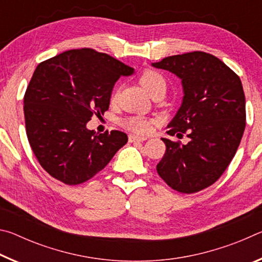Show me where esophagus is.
<instances>
[{
	"label": "esophagus",
	"instance_id": "esophagus-1",
	"mask_svg": "<svg viewBox=\"0 0 262 262\" xmlns=\"http://www.w3.org/2000/svg\"><path fill=\"white\" fill-rule=\"evenodd\" d=\"M145 140H147V137L137 136V135H133V134H130L129 137H128V141H129L130 143H133V142H143Z\"/></svg>",
	"mask_w": 262,
	"mask_h": 262
}]
</instances>
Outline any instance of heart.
Masks as SVG:
<instances>
[{"label":"heart","instance_id":"1","mask_svg":"<svg viewBox=\"0 0 262 262\" xmlns=\"http://www.w3.org/2000/svg\"><path fill=\"white\" fill-rule=\"evenodd\" d=\"M140 83L149 94L155 88H157L161 84H165V79L161 74L154 70H145L140 76ZM121 125L132 132L139 133V134H145L151 129V120L142 115H133L123 119Z\"/></svg>","mask_w":262,"mask_h":262}]
</instances>
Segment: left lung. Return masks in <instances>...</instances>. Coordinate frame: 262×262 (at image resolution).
<instances>
[{"label": "left lung", "instance_id": "1", "mask_svg": "<svg viewBox=\"0 0 262 262\" xmlns=\"http://www.w3.org/2000/svg\"><path fill=\"white\" fill-rule=\"evenodd\" d=\"M181 79L183 101L167 125V134L189 142L162 139L166 151L157 164L161 178L180 193L209 187L227 170L245 129L241 78L224 62L205 52L164 57L151 63Z\"/></svg>", "mask_w": 262, "mask_h": 262}]
</instances>
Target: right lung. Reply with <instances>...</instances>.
<instances>
[{
    "instance_id": "obj_1",
    "label": "right lung",
    "mask_w": 262,
    "mask_h": 262,
    "mask_svg": "<svg viewBox=\"0 0 262 262\" xmlns=\"http://www.w3.org/2000/svg\"><path fill=\"white\" fill-rule=\"evenodd\" d=\"M133 74L134 68L90 48L63 52L38 64L24 96L26 135L53 178L82 184L127 143L125 133L99 134L86 123L108 110L115 82Z\"/></svg>"
}]
</instances>
